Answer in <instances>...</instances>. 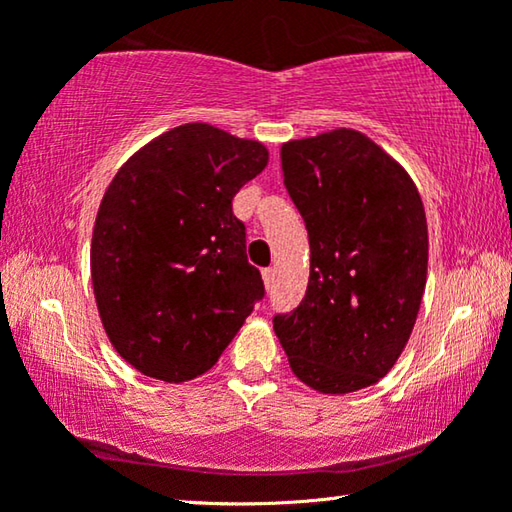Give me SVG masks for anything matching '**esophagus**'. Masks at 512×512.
Here are the masks:
<instances>
[{
	"label": "esophagus",
	"instance_id": "obj_1",
	"mask_svg": "<svg viewBox=\"0 0 512 512\" xmlns=\"http://www.w3.org/2000/svg\"><path fill=\"white\" fill-rule=\"evenodd\" d=\"M262 277H264L266 289H273V282H275V268H264V271H262Z\"/></svg>",
	"mask_w": 512,
	"mask_h": 512
}]
</instances>
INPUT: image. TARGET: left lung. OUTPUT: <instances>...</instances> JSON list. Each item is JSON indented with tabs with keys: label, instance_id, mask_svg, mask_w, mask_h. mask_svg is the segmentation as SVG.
<instances>
[{
	"label": "left lung",
	"instance_id": "8db88e82",
	"mask_svg": "<svg viewBox=\"0 0 512 512\" xmlns=\"http://www.w3.org/2000/svg\"><path fill=\"white\" fill-rule=\"evenodd\" d=\"M282 176L307 225V293L273 329L300 381L354 393L393 368L418 318L429 237L400 164L359 131L282 144Z\"/></svg>",
	"mask_w": 512,
	"mask_h": 512
}]
</instances>
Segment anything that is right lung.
Instances as JSON below:
<instances>
[{
	"mask_svg": "<svg viewBox=\"0 0 512 512\" xmlns=\"http://www.w3.org/2000/svg\"><path fill=\"white\" fill-rule=\"evenodd\" d=\"M266 162L264 144L185 124L112 178L94 221L92 287L110 343L142 375H203L264 298L232 198Z\"/></svg>",
	"mask_w": 512,
	"mask_h": 512,
	"instance_id": "obj_1",
	"label": "right lung"
}]
</instances>
